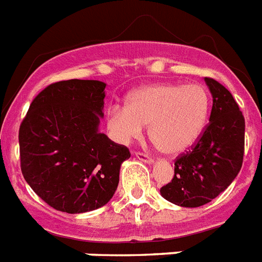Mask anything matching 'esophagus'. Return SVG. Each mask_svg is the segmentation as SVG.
<instances>
[{"mask_svg":"<svg viewBox=\"0 0 262 262\" xmlns=\"http://www.w3.org/2000/svg\"><path fill=\"white\" fill-rule=\"evenodd\" d=\"M135 157L138 158V159H140V161L146 162V163H152V159H151V157H148V155L144 154V152L135 151Z\"/></svg>","mask_w":262,"mask_h":262,"instance_id":"esophagus-1","label":"esophagus"}]
</instances>
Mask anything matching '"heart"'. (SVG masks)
Listing matches in <instances>:
<instances>
[{"instance_id": "heart-1", "label": "heart", "mask_w": 262, "mask_h": 262, "mask_svg": "<svg viewBox=\"0 0 262 262\" xmlns=\"http://www.w3.org/2000/svg\"><path fill=\"white\" fill-rule=\"evenodd\" d=\"M210 94L201 84H152L136 90L128 105H112L107 127L119 143H129L148 127L151 142L166 155H179L200 139L210 112Z\"/></svg>"}]
</instances>
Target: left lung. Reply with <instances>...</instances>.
<instances>
[{
	"label": "left lung",
	"mask_w": 262,
	"mask_h": 262,
	"mask_svg": "<svg viewBox=\"0 0 262 262\" xmlns=\"http://www.w3.org/2000/svg\"><path fill=\"white\" fill-rule=\"evenodd\" d=\"M213 96L209 124L191 150L174 163L171 182L162 196L183 207L210 202L234 181L241 170L245 147V119L234 97L211 77H205Z\"/></svg>",
	"instance_id": "8db88e82"
}]
</instances>
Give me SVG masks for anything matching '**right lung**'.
<instances>
[{
  "label": "right lung",
  "instance_id": "1",
  "mask_svg": "<svg viewBox=\"0 0 262 262\" xmlns=\"http://www.w3.org/2000/svg\"><path fill=\"white\" fill-rule=\"evenodd\" d=\"M105 84L62 80L34 97L18 131L21 171L58 211L85 213L115 194L128 148L99 131Z\"/></svg>",
  "mask_w": 262,
  "mask_h": 262
}]
</instances>
